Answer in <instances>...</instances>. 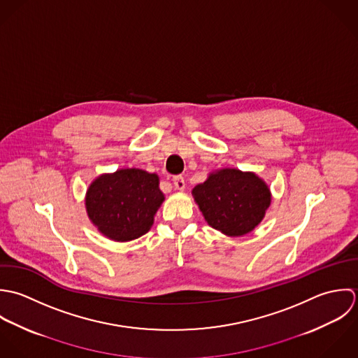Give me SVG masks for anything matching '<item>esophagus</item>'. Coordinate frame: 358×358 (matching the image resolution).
Returning a JSON list of instances; mask_svg holds the SVG:
<instances>
[{
	"mask_svg": "<svg viewBox=\"0 0 358 358\" xmlns=\"http://www.w3.org/2000/svg\"><path fill=\"white\" fill-rule=\"evenodd\" d=\"M173 182H174L176 189H178V191H182L185 188V180H184L182 176H176L173 178Z\"/></svg>",
	"mask_w": 358,
	"mask_h": 358,
	"instance_id": "obj_1",
	"label": "esophagus"
}]
</instances>
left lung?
I'll list each match as a JSON object with an SVG mask.
<instances>
[{
  "label": "left lung",
  "instance_id": "8db88e82",
  "mask_svg": "<svg viewBox=\"0 0 358 358\" xmlns=\"http://www.w3.org/2000/svg\"><path fill=\"white\" fill-rule=\"evenodd\" d=\"M208 224L228 236L249 234L271 203L268 185L250 171L222 169L192 189Z\"/></svg>",
  "mask_w": 358,
  "mask_h": 358
}]
</instances>
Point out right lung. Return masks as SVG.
Masks as SVG:
<instances>
[{
    "instance_id": "add662e5",
    "label": "right lung",
    "mask_w": 358,
    "mask_h": 358,
    "mask_svg": "<svg viewBox=\"0 0 358 358\" xmlns=\"http://www.w3.org/2000/svg\"><path fill=\"white\" fill-rule=\"evenodd\" d=\"M164 201L157 174L141 169H122L102 174L88 187L87 215L106 238L117 242L146 234Z\"/></svg>"
}]
</instances>
